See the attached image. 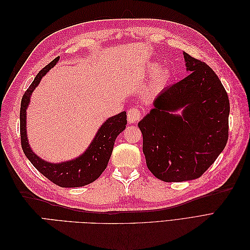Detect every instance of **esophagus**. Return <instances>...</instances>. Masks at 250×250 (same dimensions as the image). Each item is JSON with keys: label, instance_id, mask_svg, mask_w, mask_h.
Segmentation results:
<instances>
[{"label": "esophagus", "instance_id": "obj_1", "mask_svg": "<svg viewBox=\"0 0 250 250\" xmlns=\"http://www.w3.org/2000/svg\"><path fill=\"white\" fill-rule=\"evenodd\" d=\"M141 111L139 108H130L127 111V120L129 123H135L141 119Z\"/></svg>", "mask_w": 250, "mask_h": 250}]
</instances>
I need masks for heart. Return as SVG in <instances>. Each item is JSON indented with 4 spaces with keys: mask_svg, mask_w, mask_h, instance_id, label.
<instances>
[{
    "mask_svg": "<svg viewBox=\"0 0 250 250\" xmlns=\"http://www.w3.org/2000/svg\"><path fill=\"white\" fill-rule=\"evenodd\" d=\"M158 67H160V64L157 62H150L146 67L147 74L153 75L146 89V93L149 95L161 92L162 89L169 84V82L172 79L173 72L171 67L164 66L161 69H158Z\"/></svg>",
    "mask_w": 250,
    "mask_h": 250,
    "instance_id": "b5f03b06",
    "label": "heart"
}]
</instances>
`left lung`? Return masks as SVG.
I'll list each match as a JSON object with an SVG mask.
<instances>
[{
    "instance_id": "obj_1",
    "label": "left lung",
    "mask_w": 250,
    "mask_h": 250,
    "mask_svg": "<svg viewBox=\"0 0 250 250\" xmlns=\"http://www.w3.org/2000/svg\"><path fill=\"white\" fill-rule=\"evenodd\" d=\"M184 58L188 76L164 88L138 124L147 167L166 183L200 177L229 139V101L221 81L207 63L186 52Z\"/></svg>"
}]
</instances>
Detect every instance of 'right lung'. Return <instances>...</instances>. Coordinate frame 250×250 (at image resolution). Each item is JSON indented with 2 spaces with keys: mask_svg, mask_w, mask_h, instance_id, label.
Wrapping results in <instances>:
<instances>
[{
  "mask_svg": "<svg viewBox=\"0 0 250 250\" xmlns=\"http://www.w3.org/2000/svg\"><path fill=\"white\" fill-rule=\"evenodd\" d=\"M59 58L58 56L52 60L36 75L31 85L22 96L20 112L21 148L34 167L52 183L62 188H78L94 183L106 169L115 141L126 128L127 116L126 111H122L104 121L86 150L73 160L51 163L35 154L30 146L27 135V108L31 100L32 93L39 86L41 80L46 76L52 67L56 65Z\"/></svg>",
  "mask_w": 250,
  "mask_h": 250,
  "instance_id": "obj_1",
  "label": "right lung"
}]
</instances>
